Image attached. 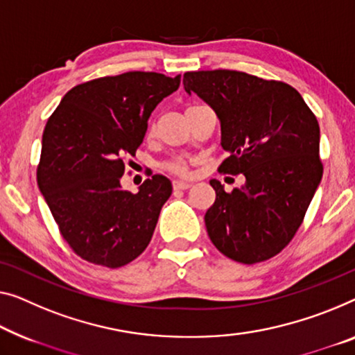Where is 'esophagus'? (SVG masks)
<instances>
[{
	"instance_id": "esophagus-1",
	"label": "esophagus",
	"mask_w": 355,
	"mask_h": 355,
	"mask_svg": "<svg viewBox=\"0 0 355 355\" xmlns=\"http://www.w3.org/2000/svg\"><path fill=\"white\" fill-rule=\"evenodd\" d=\"M173 189H188L191 188V183L183 182V180H173Z\"/></svg>"
}]
</instances>
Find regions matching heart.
I'll return each mask as SVG.
<instances>
[{
    "instance_id": "heart-1",
    "label": "heart",
    "mask_w": 355,
    "mask_h": 355,
    "mask_svg": "<svg viewBox=\"0 0 355 355\" xmlns=\"http://www.w3.org/2000/svg\"><path fill=\"white\" fill-rule=\"evenodd\" d=\"M166 167H167L171 172H173V173H187V171H188L187 162L182 161V159H177V161L168 162Z\"/></svg>"
}]
</instances>
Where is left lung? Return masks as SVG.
Returning a JSON list of instances; mask_svg holds the SVG:
<instances>
[{
  "label": "left lung",
  "instance_id": "1",
  "mask_svg": "<svg viewBox=\"0 0 355 355\" xmlns=\"http://www.w3.org/2000/svg\"><path fill=\"white\" fill-rule=\"evenodd\" d=\"M183 86L218 116L221 146L230 153L218 171L245 177L231 193L210 180L216 194L204 216L210 241L234 261L269 260L293 239L322 180L319 123L282 81L211 70L184 73Z\"/></svg>",
  "mask_w": 355,
  "mask_h": 355
}]
</instances>
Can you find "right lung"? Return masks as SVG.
<instances>
[{"mask_svg":"<svg viewBox=\"0 0 355 355\" xmlns=\"http://www.w3.org/2000/svg\"><path fill=\"white\" fill-rule=\"evenodd\" d=\"M180 75L129 71L78 84L44 127L38 187L68 245L89 263L121 268L150 244L171 180L153 175L139 193L121 187L157 103Z\"/></svg>","mask_w":355,"mask_h":355,"instance_id":"obj_1","label":"right lung"}]
</instances>
